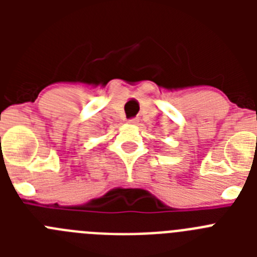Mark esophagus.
<instances>
[{"instance_id":"1","label":"esophagus","mask_w":257,"mask_h":257,"mask_svg":"<svg viewBox=\"0 0 257 257\" xmlns=\"http://www.w3.org/2000/svg\"><path fill=\"white\" fill-rule=\"evenodd\" d=\"M128 123H138L139 122V118L138 117H133V118H128Z\"/></svg>"}]
</instances>
